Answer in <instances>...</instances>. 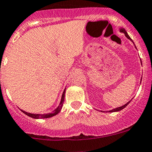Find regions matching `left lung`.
I'll return each mask as SVG.
<instances>
[{"instance_id": "1", "label": "left lung", "mask_w": 152, "mask_h": 152, "mask_svg": "<svg viewBox=\"0 0 152 152\" xmlns=\"http://www.w3.org/2000/svg\"><path fill=\"white\" fill-rule=\"evenodd\" d=\"M120 32H123V33L125 34V35H126V36L127 37L128 39H129V40H131V41H132V42H133V41L132 40V39H131V38H130V36H129V35H128V33H127V32H126V29H123V28H121V29H120ZM135 48H136V47H135ZM129 103H130V102H128L126 103V104H125L124 105L121 106V107H117V108H114V109H113V110H109V112H117V111H119V110H123V109L124 108V107H126V106H127L128 104H129Z\"/></svg>"}]
</instances>
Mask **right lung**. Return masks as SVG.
<instances>
[{
	"mask_svg": "<svg viewBox=\"0 0 152 152\" xmlns=\"http://www.w3.org/2000/svg\"><path fill=\"white\" fill-rule=\"evenodd\" d=\"M64 94H65V90L63 92L62 96H61V102H60L59 105L58 106L56 110H54L52 113H45V114H35V113H27V112L24 111L23 110H20L23 113H24L26 115L29 116V117H32V118L34 119H45V118H50V117H52L53 116L56 115L59 113L60 110H61V107H62L63 104H64Z\"/></svg>",
	"mask_w": 152,
	"mask_h": 152,
	"instance_id": "add662e5",
	"label": "right lung"
}]
</instances>
